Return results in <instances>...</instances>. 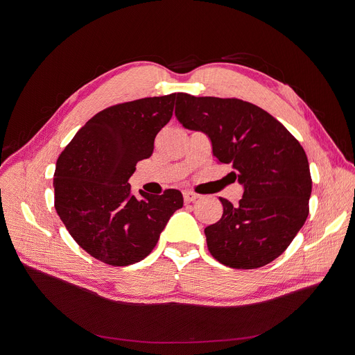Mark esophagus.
Returning <instances> with one entry per match:
<instances>
[{
  "mask_svg": "<svg viewBox=\"0 0 355 355\" xmlns=\"http://www.w3.org/2000/svg\"><path fill=\"white\" fill-rule=\"evenodd\" d=\"M182 196H184V201H185V202H193V201H196V200L200 198V196L196 194V193H193V191H184Z\"/></svg>",
  "mask_w": 355,
  "mask_h": 355,
  "instance_id": "1",
  "label": "esophagus"
}]
</instances>
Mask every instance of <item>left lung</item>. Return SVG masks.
<instances>
[{
  "label": "left lung",
  "mask_w": 355,
  "mask_h": 355,
  "mask_svg": "<svg viewBox=\"0 0 355 355\" xmlns=\"http://www.w3.org/2000/svg\"><path fill=\"white\" fill-rule=\"evenodd\" d=\"M175 116L209 135L217 164H229L232 180L245 187L237 206L220 197L223 216L204 229L211 256L233 269L270 263L309 213L312 178L302 145L266 110L237 98L178 93Z\"/></svg>",
  "instance_id": "8db88e82"
}]
</instances>
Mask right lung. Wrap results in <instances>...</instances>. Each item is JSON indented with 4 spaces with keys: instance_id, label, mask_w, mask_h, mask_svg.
<instances>
[{
    "instance_id": "1",
    "label": "right lung",
    "mask_w": 355,
    "mask_h": 355,
    "mask_svg": "<svg viewBox=\"0 0 355 355\" xmlns=\"http://www.w3.org/2000/svg\"><path fill=\"white\" fill-rule=\"evenodd\" d=\"M178 93L112 105L89 119L58 158L54 207L74 241L110 266H128L153 252L166 221L182 207L178 190L144 198L129 177L154 151Z\"/></svg>"
}]
</instances>
